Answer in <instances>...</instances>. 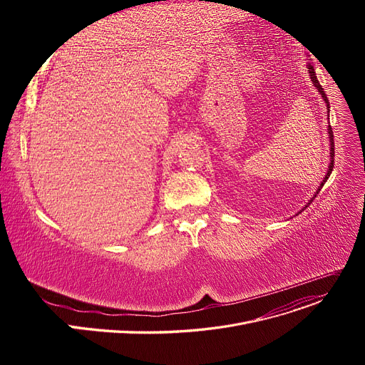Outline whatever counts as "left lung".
<instances>
[{
  "label": "left lung",
  "instance_id": "obj_1",
  "mask_svg": "<svg viewBox=\"0 0 365 365\" xmlns=\"http://www.w3.org/2000/svg\"><path fill=\"white\" fill-rule=\"evenodd\" d=\"M308 72H309V76H311V81H312V84L317 87V90H318V93L321 94V98L324 99V102H325V105H327V112H330V102H329V99H327V94H325V91H324V88L321 87V84H319V81H318V78H317V73H315V69H314V66L311 65V63H308ZM330 117V115H329ZM329 139H330V164H329V168H327V173H325V178L322 179V182H321V185L318 186V189H317V192L314 194V197L306 202V205L300 210V212H297V215H300L303 210L306 208V207H309V204L317 198V195H318V192L321 190V187L324 186V183L327 182V179L330 178V175H331V171H333V167H334V140H333V130H331V125H329ZM296 215V216H297Z\"/></svg>",
  "mask_w": 365,
  "mask_h": 365
}]
</instances>
